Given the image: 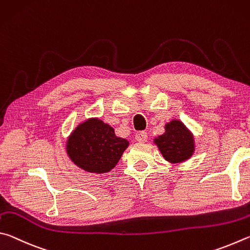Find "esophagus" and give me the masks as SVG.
<instances>
[{
  "label": "esophagus",
  "mask_w": 250,
  "mask_h": 250,
  "mask_svg": "<svg viewBox=\"0 0 250 250\" xmlns=\"http://www.w3.org/2000/svg\"><path fill=\"white\" fill-rule=\"evenodd\" d=\"M135 138H136V141L139 143H145L147 141V133L146 132H138L135 135Z\"/></svg>",
  "instance_id": "1"
}]
</instances>
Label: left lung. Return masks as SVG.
I'll return each instance as SVG.
<instances>
[{"mask_svg":"<svg viewBox=\"0 0 250 250\" xmlns=\"http://www.w3.org/2000/svg\"><path fill=\"white\" fill-rule=\"evenodd\" d=\"M154 144L170 164L189 160L195 152V139L181 121L172 120L165 124V133L154 138Z\"/></svg>","mask_w":250,"mask_h":250,"instance_id":"obj_1","label":"left lung"}]
</instances>
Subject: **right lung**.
Here are the masks:
<instances>
[{"label":"right lung","instance_id":"1","mask_svg":"<svg viewBox=\"0 0 250 250\" xmlns=\"http://www.w3.org/2000/svg\"><path fill=\"white\" fill-rule=\"evenodd\" d=\"M129 142L118 137L115 130L99 117L86 118L67 138L65 151L69 159L81 170L103 174L115 168Z\"/></svg>","mask_w":250,"mask_h":250}]
</instances>
